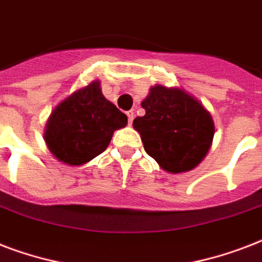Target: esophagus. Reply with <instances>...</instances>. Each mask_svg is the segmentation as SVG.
<instances>
[{
    "label": "esophagus",
    "mask_w": 262,
    "mask_h": 262,
    "mask_svg": "<svg viewBox=\"0 0 262 262\" xmlns=\"http://www.w3.org/2000/svg\"><path fill=\"white\" fill-rule=\"evenodd\" d=\"M127 115V122H129V125H132V122H133V119H135V113L133 111H127L126 113Z\"/></svg>",
    "instance_id": "1"
}]
</instances>
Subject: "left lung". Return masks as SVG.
<instances>
[{
    "label": "left lung",
    "instance_id": "1",
    "mask_svg": "<svg viewBox=\"0 0 262 262\" xmlns=\"http://www.w3.org/2000/svg\"><path fill=\"white\" fill-rule=\"evenodd\" d=\"M145 115L133 121L144 149L170 174L195 168L211 149L215 123L193 95L156 84L141 102Z\"/></svg>",
    "mask_w": 262,
    "mask_h": 262
}]
</instances>
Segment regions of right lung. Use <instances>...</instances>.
Wrapping results in <instances>:
<instances>
[{"instance_id": "1", "label": "right lung", "mask_w": 262, "mask_h": 262, "mask_svg": "<svg viewBox=\"0 0 262 262\" xmlns=\"http://www.w3.org/2000/svg\"><path fill=\"white\" fill-rule=\"evenodd\" d=\"M127 117L102 94L100 81L75 91L47 119L43 139L51 155L69 166H81L100 155Z\"/></svg>"}]
</instances>
